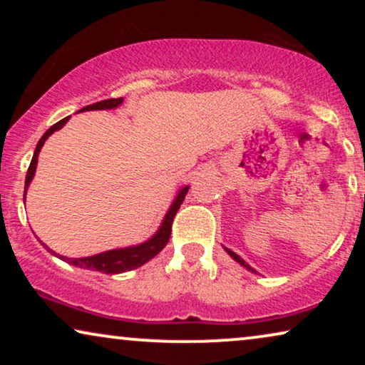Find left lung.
Instances as JSON below:
<instances>
[{
  "label": "left lung",
  "instance_id": "obj_1",
  "mask_svg": "<svg viewBox=\"0 0 365 365\" xmlns=\"http://www.w3.org/2000/svg\"><path fill=\"white\" fill-rule=\"evenodd\" d=\"M224 251H226V252L229 254V256H231V257L234 259V261H236L237 264H241V266H242V267H246V269H247V271H251V272H254V274H256V272H257V271H256V269H252L251 266H249V264H247L246 261H244V259H242L241 256H237V254H236V252H232V251H231V249L224 247Z\"/></svg>",
  "mask_w": 365,
  "mask_h": 365
}]
</instances>
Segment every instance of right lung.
I'll return each instance as SVG.
<instances>
[{
    "instance_id": "1",
    "label": "right lung",
    "mask_w": 365,
    "mask_h": 365,
    "mask_svg": "<svg viewBox=\"0 0 365 365\" xmlns=\"http://www.w3.org/2000/svg\"><path fill=\"white\" fill-rule=\"evenodd\" d=\"M124 99L123 98H118V99H104V101H99V103H94V104H89V106L79 109L78 113H83V111H96V109H116L118 106H121ZM68 118L61 119V121L53 124L51 128L48 129L46 133L43 134V138L39 139L38 144H36V149H34V154H33V159H31V164H29L28 168V173H26V181H24V201H26V192H28V187L29 184H31L33 178H34V173H36V166H38V156H39V151H41L43 144L46 139L51 136L54 131H58V129H61L64 124L68 123ZM187 189L189 186H182L179 189L176 197H174V201L171 202V206H169L166 216L163 217V222L161 226L156 232L153 234L151 237L148 239V241H144L141 244H136V246H128V247H118V249H111V251H106V252H99V254H94V256H88V257H66V256H59L54 251H51L46 244L41 242L44 247L48 249V252H51L53 256H56L59 259H63L64 262L71 264L74 267H81V269H88V271H98V272H103V274H121V272H126V271H133V269L136 267H141L143 264H146L149 259H153L154 256H158L159 252L163 251L164 246H166L168 241H169V236H171V226H173V221H174V216H176L178 209L181 207V204L184 201V197H186L187 194Z\"/></svg>"
}]
</instances>
